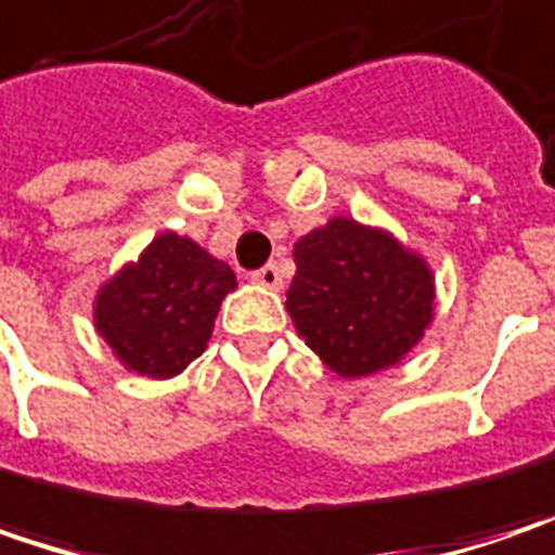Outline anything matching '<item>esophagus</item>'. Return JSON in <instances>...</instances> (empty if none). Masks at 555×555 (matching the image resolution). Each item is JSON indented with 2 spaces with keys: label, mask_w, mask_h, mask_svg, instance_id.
<instances>
[{
  "label": "esophagus",
  "mask_w": 555,
  "mask_h": 555,
  "mask_svg": "<svg viewBox=\"0 0 555 555\" xmlns=\"http://www.w3.org/2000/svg\"><path fill=\"white\" fill-rule=\"evenodd\" d=\"M251 279L257 285H263V288H282V273H279L276 263H267V267L254 270Z\"/></svg>",
  "instance_id": "esophagus-1"
}]
</instances>
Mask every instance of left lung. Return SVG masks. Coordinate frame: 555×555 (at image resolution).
<instances>
[{
    "label": "left lung",
    "mask_w": 555,
    "mask_h": 555,
    "mask_svg": "<svg viewBox=\"0 0 555 555\" xmlns=\"http://www.w3.org/2000/svg\"><path fill=\"white\" fill-rule=\"evenodd\" d=\"M295 267L292 323L345 378L395 366L431 323V270L388 232L332 217L298 238Z\"/></svg>",
    "instance_id": "obj_1"
}]
</instances>
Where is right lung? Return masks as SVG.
I'll return each instance as SVG.
<instances>
[{
	"label": "right lung",
	"mask_w": 555,
	"mask_h": 555,
	"mask_svg": "<svg viewBox=\"0 0 555 555\" xmlns=\"http://www.w3.org/2000/svg\"><path fill=\"white\" fill-rule=\"evenodd\" d=\"M235 288L223 260L164 232L95 298V328L139 375L170 378L202 357L220 301Z\"/></svg>",
	"instance_id": "obj_1"
}]
</instances>
